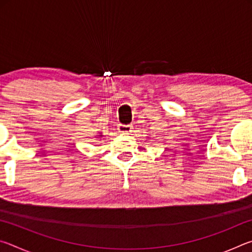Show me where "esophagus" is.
Instances as JSON below:
<instances>
[{
    "label": "esophagus",
    "instance_id": "1",
    "mask_svg": "<svg viewBox=\"0 0 252 252\" xmlns=\"http://www.w3.org/2000/svg\"><path fill=\"white\" fill-rule=\"evenodd\" d=\"M132 129H133V126L131 125H120L118 127L119 132H121V133H127V134L131 133Z\"/></svg>",
    "mask_w": 252,
    "mask_h": 252
}]
</instances>
